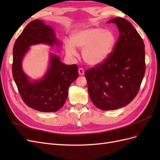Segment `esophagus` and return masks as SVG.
Masks as SVG:
<instances>
[{
    "instance_id": "1",
    "label": "esophagus",
    "mask_w": 160,
    "mask_h": 160,
    "mask_svg": "<svg viewBox=\"0 0 160 160\" xmlns=\"http://www.w3.org/2000/svg\"><path fill=\"white\" fill-rule=\"evenodd\" d=\"M78 72H79V75H84V72H85L83 69H82V68H79V70H78Z\"/></svg>"
}]
</instances>
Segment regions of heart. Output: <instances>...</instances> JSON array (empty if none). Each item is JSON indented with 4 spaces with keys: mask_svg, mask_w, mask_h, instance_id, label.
I'll list each match as a JSON object with an SVG mask.
<instances>
[{
    "mask_svg": "<svg viewBox=\"0 0 160 160\" xmlns=\"http://www.w3.org/2000/svg\"><path fill=\"white\" fill-rule=\"evenodd\" d=\"M115 44V37L111 31L90 28L72 33L70 41L65 42V50L71 56L77 55L75 48L82 50L83 60L88 65L95 66L108 59Z\"/></svg>",
    "mask_w": 160,
    "mask_h": 160,
    "instance_id": "1",
    "label": "heart"
}]
</instances>
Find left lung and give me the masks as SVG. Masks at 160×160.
I'll use <instances>...</instances> for the list:
<instances>
[{
	"label": "left lung",
	"instance_id": "1",
	"mask_svg": "<svg viewBox=\"0 0 160 160\" xmlns=\"http://www.w3.org/2000/svg\"><path fill=\"white\" fill-rule=\"evenodd\" d=\"M118 27L119 37L109 57L85 71L92 102L101 110L122 108L138 93L146 71L142 38L126 19L109 21Z\"/></svg>",
	"mask_w": 160,
	"mask_h": 160
}]
</instances>
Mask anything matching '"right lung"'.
Segmentation results:
<instances>
[{
	"instance_id": "1",
	"label": "right lung",
	"mask_w": 160,
	"mask_h": 160,
	"mask_svg": "<svg viewBox=\"0 0 160 160\" xmlns=\"http://www.w3.org/2000/svg\"><path fill=\"white\" fill-rule=\"evenodd\" d=\"M45 43L59 45L52 28L41 20L29 22L17 38L13 47L12 76L25 104L41 112H55L64 105L70 85L79 76L77 65H65L59 57L51 55L50 63L44 77L31 81L22 68V61L30 46Z\"/></svg>"
}]
</instances>
